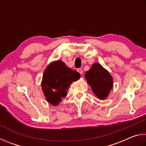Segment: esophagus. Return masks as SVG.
Masks as SVG:
<instances>
[{
	"mask_svg": "<svg viewBox=\"0 0 146 146\" xmlns=\"http://www.w3.org/2000/svg\"><path fill=\"white\" fill-rule=\"evenodd\" d=\"M78 72L80 74H83V73L82 69H81V68H78Z\"/></svg>",
	"mask_w": 146,
	"mask_h": 146,
	"instance_id": "1",
	"label": "esophagus"
}]
</instances>
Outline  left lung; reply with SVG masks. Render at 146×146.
<instances>
[{"label":"left lung","mask_w":146,"mask_h":146,"mask_svg":"<svg viewBox=\"0 0 146 146\" xmlns=\"http://www.w3.org/2000/svg\"><path fill=\"white\" fill-rule=\"evenodd\" d=\"M85 78L93 93L100 100H104L113 88V80L109 72L100 63H94L86 72Z\"/></svg>","instance_id":"1"}]
</instances>
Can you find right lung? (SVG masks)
Returning <instances> with one entry per match:
<instances>
[{
	"instance_id": "obj_1",
	"label": "right lung",
	"mask_w": 146,
	"mask_h": 146,
	"mask_svg": "<svg viewBox=\"0 0 146 146\" xmlns=\"http://www.w3.org/2000/svg\"><path fill=\"white\" fill-rule=\"evenodd\" d=\"M80 77V73L68 67L61 60L51 62L43 72L41 84L46 100L51 105H58L67 95L70 85Z\"/></svg>"
}]
</instances>
